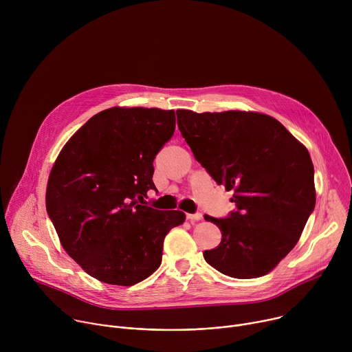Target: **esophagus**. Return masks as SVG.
Here are the masks:
<instances>
[{"mask_svg":"<svg viewBox=\"0 0 352 352\" xmlns=\"http://www.w3.org/2000/svg\"><path fill=\"white\" fill-rule=\"evenodd\" d=\"M186 219H188L190 223H195V221H197V220H202V213H193V214L188 213V214H186Z\"/></svg>","mask_w":352,"mask_h":352,"instance_id":"obj_1","label":"esophagus"}]
</instances>
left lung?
<instances>
[{
	"label": "left lung",
	"instance_id": "obj_1",
	"mask_svg": "<svg viewBox=\"0 0 352 352\" xmlns=\"http://www.w3.org/2000/svg\"><path fill=\"white\" fill-rule=\"evenodd\" d=\"M195 159L227 190L235 210L205 214L221 242L205 261L234 278L272 272L296 245L315 209L314 164L307 147L270 116L246 111L197 114L177 110Z\"/></svg>",
	"mask_w": 352,
	"mask_h": 352
}]
</instances>
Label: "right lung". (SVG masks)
I'll use <instances>...</instances> for the list:
<instances>
[{"mask_svg": "<svg viewBox=\"0 0 352 352\" xmlns=\"http://www.w3.org/2000/svg\"><path fill=\"white\" fill-rule=\"evenodd\" d=\"M175 131V113L113 107L64 146L48 177L45 208L67 254L91 277L133 285L162 265L179 210L146 206L153 160Z\"/></svg>", "mask_w": 352, "mask_h": 352, "instance_id": "right-lung-1", "label": "right lung"}]
</instances>
